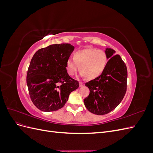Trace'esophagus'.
<instances>
[{
	"mask_svg": "<svg viewBox=\"0 0 153 153\" xmlns=\"http://www.w3.org/2000/svg\"><path fill=\"white\" fill-rule=\"evenodd\" d=\"M79 86L80 87H83V86H84V83H83V82H80L79 83Z\"/></svg>",
	"mask_w": 153,
	"mask_h": 153,
	"instance_id": "1",
	"label": "esophagus"
}]
</instances>
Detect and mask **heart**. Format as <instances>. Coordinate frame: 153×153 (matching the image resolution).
<instances>
[{"label": "heart", "mask_w": 153, "mask_h": 153, "mask_svg": "<svg viewBox=\"0 0 153 153\" xmlns=\"http://www.w3.org/2000/svg\"><path fill=\"white\" fill-rule=\"evenodd\" d=\"M108 64L107 54L102 50L86 48L75 52L73 59H68L66 69L69 76L76 73L79 66L80 75L88 80H93L103 73Z\"/></svg>", "instance_id": "heart-1"}]
</instances>
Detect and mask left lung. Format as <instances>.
I'll return each instance as SVG.
<instances>
[{
	"mask_svg": "<svg viewBox=\"0 0 153 153\" xmlns=\"http://www.w3.org/2000/svg\"><path fill=\"white\" fill-rule=\"evenodd\" d=\"M108 61L101 75L85 83L89 94L84 100L86 108L92 114L105 115L121 102L127 89L128 71L126 64L115 50L106 48Z\"/></svg>",
	"mask_w": 153,
	"mask_h": 153,
	"instance_id": "1",
	"label": "left lung"
}]
</instances>
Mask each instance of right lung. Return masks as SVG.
Wrapping results in <instances>:
<instances>
[{
  "label": "right lung",
  "mask_w": 153,
  "mask_h": 153,
  "mask_svg": "<svg viewBox=\"0 0 153 153\" xmlns=\"http://www.w3.org/2000/svg\"><path fill=\"white\" fill-rule=\"evenodd\" d=\"M74 47L69 43L51 45L38 50L30 62L27 85L32 103L43 112L61 109L79 83L67 73L66 64Z\"/></svg>",
  "instance_id": "add662e5"
}]
</instances>
